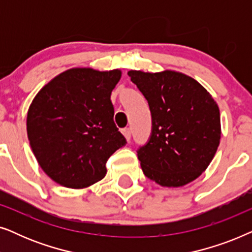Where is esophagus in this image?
Wrapping results in <instances>:
<instances>
[{
    "label": "esophagus",
    "mask_w": 252,
    "mask_h": 252,
    "mask_svg": "<svg viewBox=\"0 0 252 252\" xmlns=\"http://www.w3.org/2000/svg\"><path fill=\"white\" fill-rule=\"evenodd\" d=\"M122 133H123V135L125 136V139H126L127 141L130 140V129H129V128H124V129H122Z\"/></svg>",
    "instance_id": "34e87169"
}]
</instances>
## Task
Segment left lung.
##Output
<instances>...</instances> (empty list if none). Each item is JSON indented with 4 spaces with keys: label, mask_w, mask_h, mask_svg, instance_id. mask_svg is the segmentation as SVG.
I'll list each match as a JSON object with an SVG mask.
<instances>
[{
    "label": "left lung",
    "mask_w": 252,
    "mask_h": 252,
    "mask_svg": "<svg viewBox=\"0 0 252 252\" xmlns=\"http://www.w3.org/2000/svg\"><path fill=\"white\" fill-rule=\"evenodd\" d=\"M149 103L153 132L137 150L144 175L161 187H182L197 179L215 157L221 125L217 102L195 79L181 72L130 70Z\"/></svg>",
    "instance_id": "obj_1"
}]
</instances>
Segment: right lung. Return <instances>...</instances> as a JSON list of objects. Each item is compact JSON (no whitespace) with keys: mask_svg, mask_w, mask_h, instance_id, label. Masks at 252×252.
Here are the masks:
<instances>
[{"mask_svg":"<svg viewBox=\"0 0 252 252\" xmlns=\"http://www.w3.org/2000/svg\"><path fill=\"white\" fill-rule=\"evenodd\" d=\"M119 68L73 67L44 85L27 111V136L37 163L58 185L87 188L106 174L109 157L126 144L113 122L111 93Z\"/></svg>","mask_w":252,"mask_h":252,"instance_id":"1","label":"right lung"}]
</instances>
